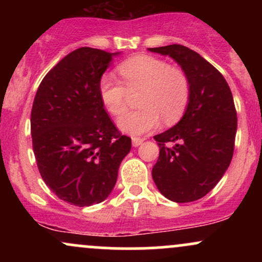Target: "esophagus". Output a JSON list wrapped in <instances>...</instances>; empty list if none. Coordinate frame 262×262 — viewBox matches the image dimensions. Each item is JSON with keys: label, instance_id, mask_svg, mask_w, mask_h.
I'll return each mask as SVG.
<instances>
[{"label": "esophagus", "instance_id": "1", "mask_svg": "<svg viewBox=\"0 0 262 262\" xmlns=\"http://www.w3.org/2000/svg\"><path fill=\"white\" fill-rule=\"evenodd\" d=\"M144 139H141V138H132V144H133V146H139L143 144Z\"/></svg>", "mask_w": 262, "mask_h": 262}]
</instances>
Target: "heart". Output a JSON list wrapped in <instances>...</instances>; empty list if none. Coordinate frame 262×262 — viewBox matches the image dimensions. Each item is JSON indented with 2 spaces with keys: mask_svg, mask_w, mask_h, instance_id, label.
<instances>
[{
  "mask_svg": "<svg viewBox=\"0 0 262 262\" xmlns=\"http://www.w3.org/2000/svg\"><path fill=\"white\" fill-rule=\"evenodd\" d=\"M123 83L112 76L101 77L98 92L103 106L113 116L127 108L129 92H139L140 110L129 112L117 122L123 133L145 134L158 128L161 118L171 124L179 121L188 106L191 86L182 69L170 66L151 55H137L118 66Z\"/></svg>",
  "mask_w": 262,
  "mask_h": 262,
  "instance_id": "obj_1",
  "label": "heart"
}]
</instances>
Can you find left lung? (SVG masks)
Instances as JSON below:
<instances>
[{"label": "left lung", "instance_id": "left-lung-1", "mask_svg": "<svg viewBox=\"0 0 262 262\" xmlns=\"http://www.w3.org/2000/svg\"><path fill=\"white\" fill-rule=\"evenodd\" d=\"M148 50L175 60L191 86L181 121L154 137L160 152L152 180L167 200L193 202L212 191L230 165L237 125L233 95L223 75L187 47Z\"/></svg>", "mask_w": 262, "mask_h": 262}]
</instances>
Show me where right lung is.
<instances>
[{"mask_svg":"<svg viewBox=\"0 0 262 262\" xmlns=\"http://www.w3.org/2000/svg\"><path fill=\"white\" fill-rule=\"evenodd\" d=\"M118 54L74 50L45 75L33 102V151L41 179L60 200L77 207L110 196L132 148L98 92L102 75Z\"/></svg>","mask_w":262,"mask_h":262,"instance_id":"right-lung-1","label":"right lung"}]
</instances>
